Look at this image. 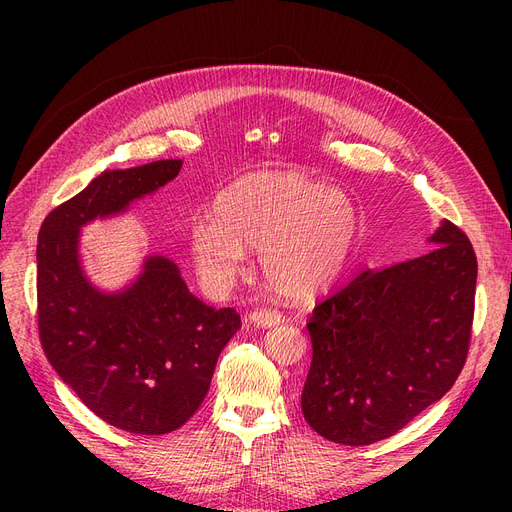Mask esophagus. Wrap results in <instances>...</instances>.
Returning a JSON list of instances; mask_svg holds the SVG:
<instances>
[{
	"instance_id": "1",
	"label": "esophagus",
	"mask_w": 512,
	"mask_h": 512,
	"mask_svg": "<svg viewBox=\"0 0 512 512\" xmlns=\"http://www.w3.org/2000/svg\"><path fill=\"white\" fill-rule=\"evenodd\" d=\"M249 319L253 321L255 326H261V328H270V326H276L282 321V313L278 309H272V307H261V309H255Z\"/></svg>"
}]
</instances>
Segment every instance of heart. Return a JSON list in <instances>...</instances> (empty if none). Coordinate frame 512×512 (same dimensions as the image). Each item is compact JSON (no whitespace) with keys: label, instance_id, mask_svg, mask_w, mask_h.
Segmentation results:
<instances>
[{"label":"heart","instance_id":"b5f03b06","mask_svg":"<svg viewBox=\"0 0 512 512\" xmlns=\"http://www.w3.org/2000/svg\"><path fill=\"white\" fill-rule=\"evenodd\" d=\"M359 234L355 201L299 170H263L232 180L211 218L188 230V253L201 280L228 286L259 249L261 272L278 294L311 299L346 267Z\"/></svg>","mask_w":512,"mask_h":512}]
</instances>
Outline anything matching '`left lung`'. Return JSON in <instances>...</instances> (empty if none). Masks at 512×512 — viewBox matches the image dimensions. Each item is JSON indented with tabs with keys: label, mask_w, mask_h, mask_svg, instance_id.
<instances>
[{
	"label": "left lung",
	"mask_w": 512,
	"mask_h": 512,
	"mask_svg": "<svg viewBox=\"0 0 512 512\" xmlns=\"http://www.w3.org/2000/svg\"><path fill=\"white\" fill-rule=\"evenodd\" d=\"M429 240V253L367 270L315 305L301 407L326 440L367 446L394 436L463 371L477 257L452 222Z\"/></svg>",
	"instance_id": "obj_1"
}]
</instances>
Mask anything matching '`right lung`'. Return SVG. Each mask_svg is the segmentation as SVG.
<instances>
[{"label": "right lung", "instance_id": "1", "mask_svg": "<svg viewBox=\"0 0 512 512\" xmlns=\"http://www.w3.org/2000/svg\"><path fill=\"white\" fill-rule=\"evenodd\" d=\"M180 168L182 159H161L103 172L51 209L39 230L43 353L97 417L130 434H170L199 411L240 315L199 301L166 257H149L141 278L124 292L95 290L78 263V230L157 191Z\"/></svg>", "mask_w": 512, "mask_h": 512}]
</instances>
